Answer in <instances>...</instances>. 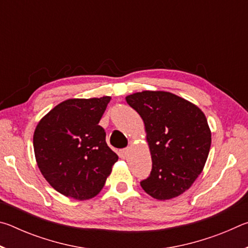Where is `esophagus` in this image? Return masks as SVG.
<instances>
[{
	"mask_svg": "<svg viewBox=\"0 0 248 248\" xmlns=\"http://www.w3.org/2000/svg\"><path fill=\"white\" fill-rule=\"evenodd\" d=\"M119 153H120V156L121 157H125L128 155V153H129V149H123Z\"/></svg>",
	"mask_w": 248,
	"mask_h": 248,
	"instance_id": "esophagus-1",
	"label": "esophagus"
}]
</instances>
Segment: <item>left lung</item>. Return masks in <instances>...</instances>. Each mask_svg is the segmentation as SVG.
<instances>
[{"mask_svg": "<svg viewBox=\"0 0 248 248\" xmlns=\"http://www.w3.org/2000/svg\"><path fill=\"white\" fill-rule=\"evenodd\" d=\"M127 103L143 120L152 170L140 183L157 200L175 198L189 189L207 162L211 131L201 109L163 91L128 95Z\"/></svg>", "mask_w": 248, "mask_h": 248, "instance_id": "obj_1", "label": "left lung"}]
</instances>
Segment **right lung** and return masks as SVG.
<instances>
[{
    "instance_id": "add662e5",
    "label": "right lung",
    "mask_w": 248,
    "mask_h": 248,
    "mask_svg": "<svg viewBox=\"0 0 248 248\" xmlns=\"http://www.w3.org/2000/svg\"><path fill=\"white\" fill-rule=\"evenodd\" d=\"M109 102V96L64 100L37 124V165L51 187L65 197L87 200L98 195L118 161L98 124Z\"/></svg>"
}]
</instances>
